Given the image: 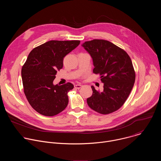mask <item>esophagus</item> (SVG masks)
Here are the masks:
<instances>
[{"mask_svg": "<svg viewBox=\"0 0 161 161\" xmlns=\"http://www.w3.org/2000/svg\"><path fill=\"white\" fill-rule=\"evenodd\" d=\"M81 86H82V85H81V84H76V85H75V87L76 88H77V89L80 88Z\"/></svg>", "mask_w": 161, "mask_h": 161, "instance_id": "34e87169", "label": "esophagus"}]
</instances>
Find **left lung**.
<instances>
[{"mask_svg":"<svg viewBox=\"0 0 161 161\" xmlns=\"http://www.w3.org/2000/svg\"><path fill=\"white\" fill-rule=\"evenodd\" d=\"M82 47L92 58L93 73L99 74L104 83L102 92L91 86L93 94L86 99L88 106L103 114L118 110L127 100L135 82L136 75L130 57L106 40L86 41Z\"/></svg>","mask_w":161,"mask_h":161,"instance_id":"left-lung-1","label":"left lung"}]
</instances>
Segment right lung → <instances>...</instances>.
<instances>
[{"label":"right lung","instance_id":"right-lung-1","mask_svg":"<svg viewBox=\"0 0 161 161\" xmlns=\"http://www.w3.org/2000/svg\"><path fill=\"white\" fill-rule=\"evenodd\" d=\"M80 41H50L34 48L21 69L25 95L39 113L52 117L67 106V94L74 88L71 83L53 85L57 71L63 67L65 55L75 49Z\"/></svg>","mask_w":161,"mask_h":161}]
</instances>
